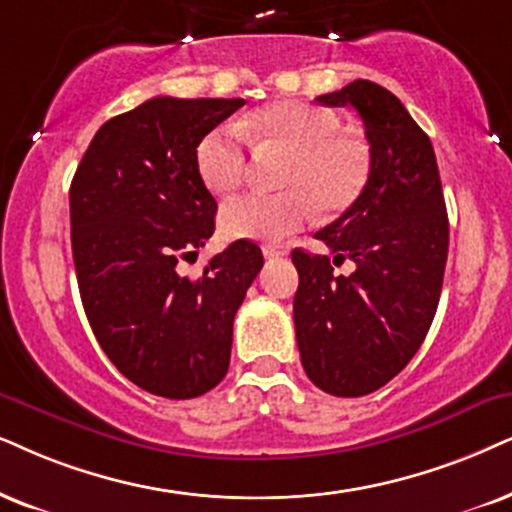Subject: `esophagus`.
Wrapping results in <instances>:
<instances>
[{
    "label": "esophagus",
    "mask_w": 512,
    "mask_h": 512,
    "mask_svg": "<svg viewBox=\"0 0 512 512\" xmlns=\"http://www.w3.org/2000/svg\"><path fill=\"white\" fill-rule=\"evenodd\" d=\"M262 252H264V257H267V260H274V257H286L290 248L286 243H267L262 248Z\"/></svg>",
    "instance_id": "34e87169"
}]
</instances>
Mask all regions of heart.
I'll list each match as a JSON object with an SVG mask.
<instances>
[{
	"label": "heart",
	"mask_w": 512,
	"mask_h": 512,
	"mask_svg": "<svg viewBox=\"0 0 512 512\" xmlns=\"http://www.w3.org/2000/svg\"><path fill=\"white\" fill-rule=\"evenodd\" d=\"M338 115L304 101H274L262 106L241 125L257 144H274L288 151L278 193H252L231 200L219 215L229 238L278 241L321 212L338 217L366 191L373 172L371 146L359 134L340 129ZM196 170L217 196H229L243 184L248 153L236 129L215 127L196 146Z\"/></svg>",
	"instance_id": "b5f03b06"
}]
</instances>
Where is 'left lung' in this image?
Wrapping results in <instances>:
<instances>
[{
    "instance_id": "1",
    "label": "left lung",
    "mask_w": 512,
    "mask_h": 512,
    "mask_svg": "<svg viewBox=\"0 0 512 512\" xmlns=\"http://www.w3.org/2000/svg\"><path fill=\"white\" fill-rule=\"evenodd\" d=\"M361 115L373 172L366 191L316 231L330 255L293 250V300L304 373L335 397L383 387L413 359L442 293L449 217L430 137L401 101L371 80L316 99ZM345 259L352 275H335Z\"/></svg>"
}]
</instances>
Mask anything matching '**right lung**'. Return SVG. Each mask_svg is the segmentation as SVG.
I'll use <instances>...</instances> for the list:
<instances>
[{
  "label": "right lung",
  "instance_id": "1",
  "mask_svg": "<svg viewBox=\"0 0 512 512\" xmlns=\"http://www.w3.org/2000/svg\"><path fill=\"white\" fill-rule=\"evenodd\" d=\"M243 99L155 96L94 134L70 184V243L84 314L106 357L141 390L193 399L229 371L234 316L264 257L231 243L198 278L179 260L215 231L196 146Z\"/></svg>",
  "mask_w": 512,
  "mask_h": 512
}]
</instances>
